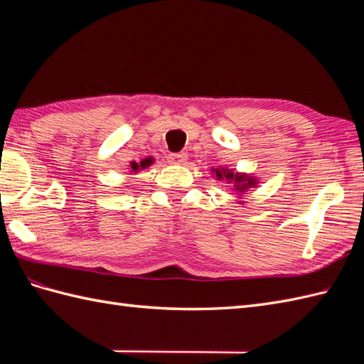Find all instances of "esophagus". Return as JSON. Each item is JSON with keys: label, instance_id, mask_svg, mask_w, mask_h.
<instances>
[{"label": "esophagus", "instance_id": "1", "mask_svg": "<svg viewBox=\"0 0 364 364\" xmlns=\"http://www.w3.org/2000/svg\"><path fill=\"white\" fill-rule=\"evenodd\" d=\"M186 161H188L186 153H170L168 154L170 164H184Z\"/></svg>", "mask_w": 364, "mask_h": 364}]
</instances>
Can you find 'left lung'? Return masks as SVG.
Here are the masks:
<instances>
[{
	"mask_svg": "<svg viewBox=\"0 0 364 364\" xmlns=\"http://www.w3.org/2000/svg\"><path fill=\"white\" fill-rule=\"evenodd\" d=\"M215 175L219 178H227L228 181H235V189L239 192H245V189H249L257 184V181L253 180L252 176H245V175H239L233 173L228 168H222V170H215Z\"/></svg>",
	"mask_w": 364,
	"mask_h": 364,
	"instance_id": "8db88e82",
	"label": "left lung"
}]
</instances>
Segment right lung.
Listing matches in <instances>:
<instances>
[{"instance_id":"1","label":"right lung","mask_w":364,"mask_h":364,"mask_svg":"<svg viewBox=\"0 0 364 364\" xmlns=\"http://www.w3.org/2000/svg\"><path fill=\"white\" fill-rule=\"evenodd\" d=\"M151 161H153V159H144V161L139 162V164H137V162H131V168H133L134 172H137L139 168H145V167H149V166L151 164Z\"/></svg>"}]
</instances>
